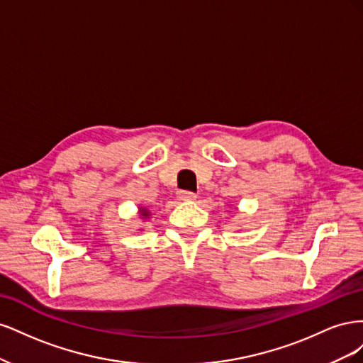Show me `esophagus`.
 I'll return each instance as SVG.
<instances>
[{
  "label": "esophagus",
  "instance_id": "34e87169",
  "mask_svg": "<svg viewBox=\"0 0 363 363\" xmlns=\"http://www.w3.org/2000/svg\"><path fill=\"white\" fill-rule=\"evenodd\" d=\"M177 199L180 201H194L196 199V195L194 192H188V191H179Z\"/></svg>",
  "mask_w": 363,
  "mask_h": 363
}]
</instances>
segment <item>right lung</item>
<instances>
[{
  "label": "right lung",
  "instance_id": "obj_1",
  "mask_svg": "<svg viewBox=\"0 0 363 363\" xmlns=\"http://www.w3.org/2000/svg\"><path fill=\"white\" fill-rule=\"evenodd\" d=\"M138 213H139V218L140 219H144V221H147V219L150 218V215H151V212L148 211L147 207H138ZM139 230H142V228H139Z\"/></svg>",
  "mask_w": 363,
  "mask_h": 363
}]
</instances>
